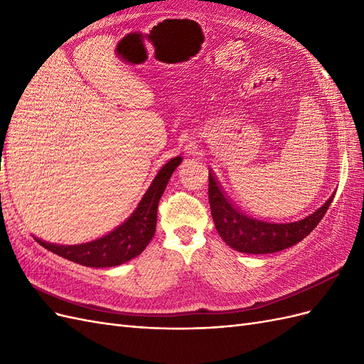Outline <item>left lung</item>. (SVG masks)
<instances>
[{"instance_id":"8db88e82","label":"left lung","mask_w":364,"mask_h":364,"mask_svg":"<svg viewBox=\"0 0 364 364\" xmlns=\"http://www.w3.org/2000/svg\"><path fill=\"white\" fill-rule=\"evenodd\" d=\"M334 194L313 214L297 222H266L246 215L237 209L228 200L213 173H209V206L218 235L229 247L253 255L279 252L302 241L321 222L334 199Z\"/></svg>"}]
</instances>
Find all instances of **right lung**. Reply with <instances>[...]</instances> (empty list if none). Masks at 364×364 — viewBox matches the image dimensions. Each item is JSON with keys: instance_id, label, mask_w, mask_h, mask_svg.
I'll list each match as a JSON object with an SVG mask.
<instances>
[{"instance_id": "obj_1", "label": "right lung", "mask_w": 364, "mask_h": 364, "mask_svg": "<svg viewBox=\"0 0 364 364\" xmlns=\"http://www.w3.org/2000/svg\"><path fill=\"white\" fill-rule=\"evenodd\" d=\"M181 162L182 156H176L165 164L150 183L146 194L142 196L135 211L124 223L117 226L109 234L87 243L71 246L48 243L41 238L35 240L56 255L86 267H114L130 261L142 253L155 235L159 199L173 171L179 167Z\"/></svg>"}]
</instances>
